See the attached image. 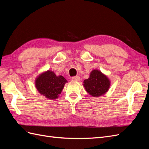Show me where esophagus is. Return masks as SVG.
<instances>
[{
	"instance_id": "1",
	"label": "esophagus",
	"mask_w": 149,
	"mask_h": 149,
	"mask_svg": "<svg viewBox=\"0 0 149 149\" xmlns=\"http://www.w3.org/2000/svg\"><path fill=\"white\" fill-rule=\"evenodd\" d=\"M79 79L80 78L79 76H73V77H72V79L73 81H79Z\"/></svg>"
}]
</instances>
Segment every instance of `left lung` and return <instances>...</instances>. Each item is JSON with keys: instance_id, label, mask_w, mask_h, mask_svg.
<instances>
[{"instance_id": "8db88e82", "label": "left lung", "mask_w": 149, "mask_h": 149, "mask_svg": "<svg viewBox=\"0 0 149 149\" xmlns=\"http://www.w3.org/2000/svg\"><path fill=\"white\" fill-rule=\"evenodd\" d=\"M83 86L90 95L99 97L104 94L110 87V81L106 75L97 70H93L89 78L84 81Z\"/></svg>"}]
</instances>
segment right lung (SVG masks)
I'll use <instances>...</instances> for the list:
<instances>
[{"mask_svg":"<svg viewBox=\"0 0 149 149\" xmlns=\"http://www.w3.org/2000/svg\"><path fill=\"white\" fill-rule=\"evenodd\" d=\"M67 82L63 76H57L54 72L48 70L37 78L35 86L42 95L49 100H55L59 96Z\"/></svg>","mask_w":149,"mask_h":149,"instance_id":"1","label":"right lung"}]
</instances>
